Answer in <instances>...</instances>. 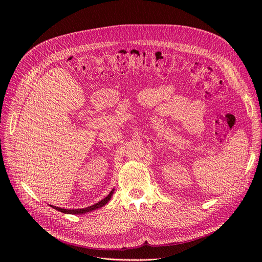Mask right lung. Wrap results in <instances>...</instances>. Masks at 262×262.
<instances>
[{
	"label": "right lung",
	"instance_id": "right-lung-1",
	"mask_svg": "<svg viewBox=\"0 0 262 262\" xmlns=\"http://www.w3.org/2000/svg\"><path fill=\"white\" fill-rule=\"evenodd\" d=\"M114 191H115V190L113 189L112 191H110V193H109L104 200H102L101 202L96 203V204H94V205H92V206H90V207H87V208H82V209H64V208L56 207V206H52V205H51V207H53L54 209H56V210H58V211H60V212H63V213H71V214H81V213L90 212V211H92V210L99 209V208L103 207L104 205H106V204L109 202V200L112 199V195H113V193H114Z\"/></svg>",
	"mask_w": 262,
	"mask_h": 262
}]
</instances>
